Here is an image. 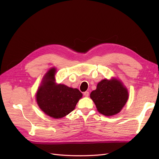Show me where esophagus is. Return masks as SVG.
Returning <instances> with one entry per match:
<instances>
[{"mask_svg": "<svg viewBox=\"0 0 159 159\" xmlns=\"http://www.w3.org/2000/svg\"><path fill=\"white\" fill-rule=\"evenodd\" d=\"M84 95L85 96V97H88V96H89L88 91H85V92H84Z\"/></svg>", "mask_w": 159, "mask_h": 159, "instance_id": "1", "label": "esophagus"}]
</instances>
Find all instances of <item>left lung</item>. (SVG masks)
Here are the masks:
<instances>
[{
	"label": "left lung",
	"instance_id": "obj_1",
	"mask_svg": "<svg viewBox=\"0 0 159 159\" xmlns=\"http://www.w3.org/2000/svg\"><path fill=\"white\" fill-rule=\"evenodd\" d=\"M90 98L98 111L105 116H112L121 111L129 98L127 88L119 80H103L91 91Z\"/></svg>",
	"mask_w": 159,
	"mask_h": 159
}]
</instances>
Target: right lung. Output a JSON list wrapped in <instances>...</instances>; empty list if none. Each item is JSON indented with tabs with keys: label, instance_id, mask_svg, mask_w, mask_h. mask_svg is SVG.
Returning a JSON list of instances; mask_svg holds the SVG:
<instances>
[{
	"label": "right lung",
	"instance_id": "right-lung-1",
	"mask_svg": "<svg viewBox=\"0 0 159 159\" xmlns=\"http://www.w3.org/2000/svg\"><path fill=\"white\" fill-rule=\"evenodd\" d=\"M56 69L51 68L42 80L36 93V102L43 112L54 119L65 117L73 111L82 97L80 90L64 84H56Z\"/></svg>",
	"mask_w": 159,
	"mask_h": 159
}]
</instances>
